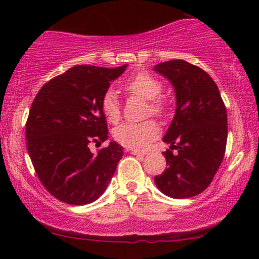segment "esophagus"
<instances>
[{"label":"esophagus","mask_w":259,"mask_h":259,"mask_svg":"<svg viewBox=\"0 0 259 259\" xmlns=\"http://www.w3.org/2000/svg\"><path fill=\"white\" fill-rule=\"evenodd\" d=\"M127 151H130V152H132L133 154H135V156H142L144 157L145 154V152H141V151H139V150H133V148H127Z\"/></svg>","instance_id":"obj_1"}]
</instances>
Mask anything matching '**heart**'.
Masks as SVG:
<instances>
[{"label":"heart","mask_w":259,"mask_h":259,"mask_svg":"<svg viewBox=\"0 0 259 259\" xmlns=\"http://www.w3.org/2000/svg\"><path fill=\"white\" fill-rule=\"evenodd\" d=\"M123 89L129 94L148 100V112L152 114L160 115L165 111L164 102L158 97L162 94L163 85L152 74L147 72L134 74L124 82ZM101 108L108 121L115 123L119 120L120 103L117 94L112 89L103 94L101 99ZM159 133L158 124L153 120L141 121V123H123L115 127L114 139L127 148L142 150L158 138Z\"/></svg>","instance_id":"obj_1"}]
</instances>
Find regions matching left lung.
Segmentation results:
<instances>
[{
    "mask_svg": "<svg viewBox=\"0 0 259 259\" xmlns=\"http://www.w3.org/2000/svg\"><path fill=\"white\" fill-rule=\"evenodd\" d=\"M154 70L171 82L177 99L175 115L163 138L170 145L163 152L168 168L154 177V183L169 197L189 198L204 191L221 167L228 139L227 108L218 86L197 65L173 59Z\"/></svg>",
    "mask_w": 259,
    "mask_h": 259,
    "instance_id": "obj_1",
    "label": "left lung"
}]
</instances>
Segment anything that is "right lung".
I'll list each match as a JSON object with an SVG mask.
<instances>
[{"instance_id":"obj_1","label":"right lung","mask_w":259,"mask_h":259,"mask_svg":"<svg viewBox=\"0 0 259 259\" xmlns=\"http://www.w3.org/2000/svg\"><path fill=\"white\" fill-rule=\"evenodd\" d=\"M125 69L76 65L46 82L31 103L26 148L38 179L59 201L91 203L108 186L123 147L111 141L94 154L89 145L108 139L101 99Z\"/></svg>"}]
</instances>
